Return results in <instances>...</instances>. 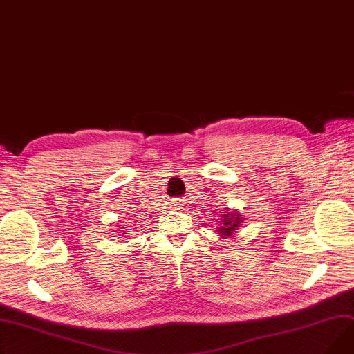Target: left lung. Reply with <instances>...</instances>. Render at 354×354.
Returning a JSON list of instances; mask_svg holds the SVG:
<instances>
[{
    "label": "left lung",
    "instance_id": "obj_1",
    "mask_svg": "<svg viewBox=\"0 0 354 354\" xmlns=\"http://www.w3.org/2000/svg\"><path fill=\"white\" fill-rule=\"evenodd\" d=\"M221 221H218L221 223V227L218 229V233L225 239L226 236H232V234L236 232L243 219L239 215L230 214V212H221Z\"/></svg>",
    "mask_w": 354,
    "mask_h": 354
}]
</instances>
